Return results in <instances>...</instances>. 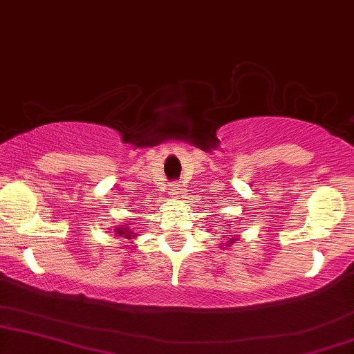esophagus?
Wrapping results in <instances>:
<instances>
[{
	"instance_id": "obj_1",
	"label": "esophagus",
	"mask_w": 354,
	"mask_h": 354,
	"mask_svg": "<svg viewBox=\"0 0 354 354\" xmlns=\"http://www.w3.org/2000/svg\"><path fill=\"white\" fill-rule=\"evenodd\" d=\"M180 185H178L177 182H172L171 185H169V193H171L172 196H177L178 195V190H180V188H178Z\"/></svg>"
}]
</instances>
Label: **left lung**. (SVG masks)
Here are the masks:
<instances>
[{"instance_id": "left-lung-1", "label": "left lung", "mask_w": 354, "mask_h": 354, "mask_svg": "<svg viewBox=\"0 0 354 354\" xmlns=\"http://www.w3.org/2000/svg\"><path fill=\"white\" fill-rule=\"evenodd\" d=\"M230 243H234V240H230Z\"/></svg>"}]
</instances>
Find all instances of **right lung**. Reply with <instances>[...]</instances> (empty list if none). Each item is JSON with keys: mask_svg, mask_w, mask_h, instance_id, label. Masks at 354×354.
<instances>
[{"mask_svg": "<svg viewBox=\"0 0 354 354\" xmlns=\"http://www.w3.org/2000/svg\"><path fill=\"white\" fill-rule=\"evenodd\" d=\"M115 234H118V235H127L125 239H130V236H132V235H130L132 232H130V229H127V227H118V229H115Z\"/></svg>", "mask_w": 354, "mask_h": 354, "instance_id": "add662e5", "label": "right lung"}]
</instances>
